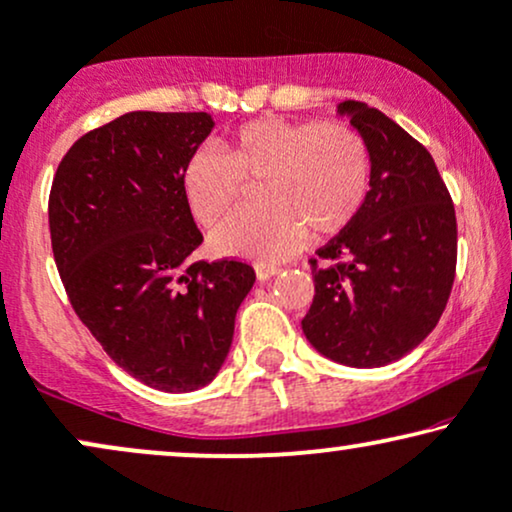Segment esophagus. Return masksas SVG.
<instances>
[{
    "mask_svg": "<svg viewBox=\"0 0 512 512\" xmlns=\"http://www.w3.org/2000/svg\"><path fill=\"white\" fill-rule=\"evenodd\" d=\"M255 274L257 281H269L271 276L278 274V267H274V264H255Z\"/></svg>",
    "mask_w": 512,
    "mask_h": 512,
    "instance_id": "obj_1",
    "label": "esophagus"
}]
</instances>
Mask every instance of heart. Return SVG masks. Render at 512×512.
I'll list each match as a JSON object with an SVG mask.
<instances>
[{
	"label": "heart",
	"instance_id": "obj_1",
	"mask_svg": "<svg viewBox=\"0 0 512 512\" xmlns=\"http://www.w3.org/2000/svg\"><path fill=\"white\" fill-rule=\"evenodd\" d=\"M245 181H260V208L224 219L210 234L212 250L260 264L281 262L300 248L307 231L323 238L354 222L368 196L371 155L347 127L269 115L238 127L224 153H193L181 191L193 217L212 226L236 208Z\"/></svg>",
	"mask_w": 512,
	"mask_h": 512
}]
</instances>
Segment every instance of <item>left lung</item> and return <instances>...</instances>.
I'll return each mask as SVG.
<instances>
[{"label":"left lung","mask_w":512,"mask_h":512,"mask_svg":"<svg viewBox=\"0 0 512 512\" xmlns=\"http://www.w3.org/2000/svg\"><path fill=\"white\" fill-rule=\"evenodd\" d=\"M371 155L354 222L316 250L302 331L342 366L375 368L432 333L456 274V212L428 148L361 101L338 103Z\"/></svg>","instance_id":"obj_1"}]
</instances>
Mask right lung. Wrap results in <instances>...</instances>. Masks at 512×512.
I'll use <instances>...</instances> for the list:
<instances>
[{
    "label": "right lung",
    "mask_w": 512,
    "mask_h": 512,
    "mask_svg": "<svg viewBox=\"0 0 512 512\" xmlns=\"http://www.w3.org/2000/svg\"><path fill=\"white\" fill-rule=\"evenodd\" d=\"M210 113L134 111L70 146L49 193L54 260L75 314L115 364L160 392L215 380L250 264L193 262L203 243L181 191Z\"/></svg>",
    "instance_id": "1"
}]
</instances>
